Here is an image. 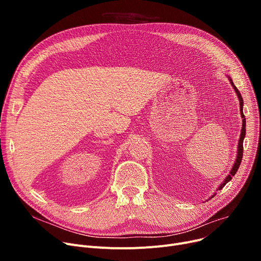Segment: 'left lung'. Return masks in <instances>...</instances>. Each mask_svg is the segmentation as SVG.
<instances>
[{
	"instance_id": "obj_1",
	"label": "left lung",
	"mask_w": 261,
	"mask_h": 261,
	"mask_svg": "<svg viewBox=\"0 0 261 261\" xmlns=\"http://www.w3.org/2000/svg\"><path fill=\"white\" fill-rule=\"evenodd\" d=\"M227 78H228V80H229V82H230V85L232 86V88H234V90H235V92H236V94H237V96H238V98H239L240 114H241V117H242V129H241L240 139H239V142H238V150H237V158H236V161H235V163H234V165H232V168H231L229 174H227V176L225 177V180L223 181V183L218 187L219 190L222 189V188L225 186V184L228 183V182L231 180V177L236 174V172H237V170H238V168H239V166H240L241 160H242V154H243V140H244V138H245V117H244V114H243V99H242V96H241L240 92L238 91V89L235 87V85H234V82H232V80H231L229 77H227ZM218 189H217V190H218ZM215 195H216V193L212 196V198H213Z\"/></svg>"
}]
</instances>
